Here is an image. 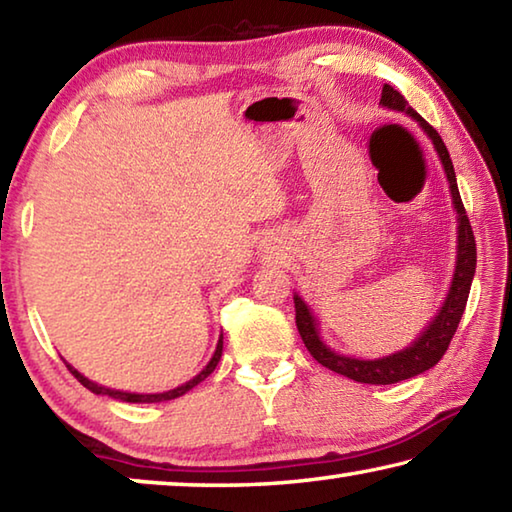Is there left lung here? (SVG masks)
I'll return each mask as SVG.
<instances>
[{
    "label": "left lung",
    "mask_w": 512,
    "mask_h": 512,
    "mask_svg": "<svg viewBox=\"0 0 512 512\" xmlns=\"http://www.w3.org/2000/svg\"><path fill=\"white\" fill-rule=\"evenodd\" d=\"M379 103L384 108L406 112L411 119L418 121V124L424 128V133L431 137L433 146H436L440 162H443L445 173H447L449 189H452L454 210L458 214V248H456L458 255H456V271H454L452 287H449L445 305L440 307L438 316L431 320V325L424 329L418 341L409 345L406 350L391 354V357H381L372 361L352 359V357H345V354H336L334 350H329L327 345L320 341L316 320L311 316L309 307L302 302L300 296H293V302H296L298 332L302 336V341H305V348L309 350L311 357H314L320 366L339 372L343 377L361 381V384H397V381L411 379L415 375H420V372L436 366V363L443 359V354L447 352L449 343H452L458 323H461V316L467 305V296H470L472 277L476 271L474 232H472L470 219H467L465 214L461 194H458L454 164H452V158H449L445 142L440 140L436 128L429 126L427 121H424L418 112L409 106V101H406L395 88H391V85H384Z\"/></svg>",
    "instance_id": "1"
}]
</instances>
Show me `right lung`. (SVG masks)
<instances>
[{"label":"right lung","mask_w":512,"mask_h":512,"mask_svg":"<svg viewBox=\"0 0 512 512\" xmlns=\"http://www.w3.org/2000/svg\"><path fill=\"white\" fill-rule=\"evenodd\" d=\"M221 352H223V334L219 336V343H216V350H214V357L210 359V363H207V366L198 372V375L194 377V379H189L187 384H183V386H178V388H173V391H167V393H153V395H140V393H124V391H112V388H106V386H99V384H94V381H90L88 377H83L79 370L76 368H72L69 366V363H65L67 366V370L72 372V375L81 381V384L88 388V391H92V393H97V395H108V397H115V400H121V402H133V404H140V402H167V400H176V397H180V395H185L187 391H192L194 386H198L201 384V381L205 379V377H210L212 372H214V368H216V363H219V359H221Z\"/></svg>","instance_id":"right-lung-1"}]
</instances>
